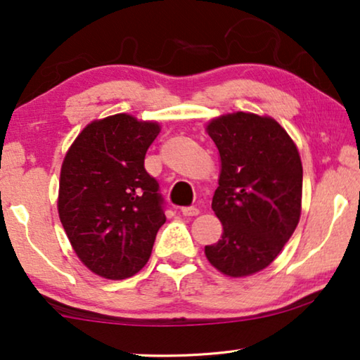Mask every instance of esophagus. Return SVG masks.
I'll return each mask as SVG.
<instances>
[{"label": "esophagus", "mask_w": 360, "mask_h": 360, "mask_svg": "<svg viewBox=\"0 0 360 360\" xmlns=\"http://www.w3.org/2000/svg\"><path fill=\"white\" fill-rule=\"evenodd\" d=\"M180 212H181V214H184V216L191 217V216H198V214H200V210H198V207H195V206H185V207H181Z\"/></svg>", "instance_id": "esophagus-1"}]
</instances>
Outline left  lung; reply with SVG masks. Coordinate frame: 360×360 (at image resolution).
Segmentation results:
<instances>
[{
    "instance_id": "1",
    "label": "left lung",
    "mask_w": 360,
    "mask_h": 360,
    "mask_svg": "<svg viewBox=\"0 0 360 360\" xmlns=\"http://www.w3.org/2000/svg\"><path fill=\"white\" fill-rule=\"evenodd\" d=\"M207 134L221 155L212 211L224 232L205 253L221 273L242 278L273 263L299 224L300 155L278 122L255 113L212 120Z\"/></svg>"
}]
</instances>
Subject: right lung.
<instances>
[{"label":"right lung","instance_id":"right-lung-1","mask_svg":"<svg viewBox=\"0 0 360 360\" xmlns=\"http://www.w3.org/2000/svg\"><path fill=\"white\" fill-rule=\"evenodd\" d=\"M159 131L127 113L92 122L61 165L60 221L81 262L102 278L136 274L165 222L159 184L144 169Z\"/></svg>","mask_w":360,"mask_h":360}]
</instances>
